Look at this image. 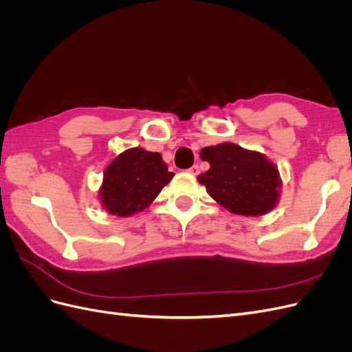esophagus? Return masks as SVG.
<instances>
[{
	"mask_svg": "<svg viewBox=\"0 0 352 352\" xmlns=\"http://www.w3.org/2000/svg\"><path fill=\"white\" fill-rule=\"evenodd\" d=\"M188 172H189L190 175H194V176H197V175L199 173V167H198V164H194L192 167H190V168H188Z\"/></svg>",
	"mask_w": 352,
	"mask_h": 352,
	"instance_id": "1",
	"label": "esophagus"
}]
</instances>
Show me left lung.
Here are the masks:
<instances>
[{
	"label": "left lung",
	"mask_w": 352,
	"mask_h": 352,
	"mask_svg": "<svg viewBox=\"0 0 352 352\" xmlns=\"http://www.w3.org/2000/svg\"><path fill=\"white\" fill-rule=\"evenodd\" d=\"M199 155L210 163V168L198 176V182L230 212L261 216L276 206L279 172L263 154L228 142L202 148Z\"/></svg>",
	"instance_id": "8db88e82"
}]
</instances>
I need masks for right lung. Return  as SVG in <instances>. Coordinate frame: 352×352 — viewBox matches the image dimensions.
Returning a JSON list of instances; mask_svg holds the SVG:
<instances>
[{"mask_svg": "<svg viewBox=\"0 0 352 352\" xmlns=\"http://www.w3.org/2000/svg\"><path fill=\"white\" fill-rule=\"evenodd\" d=\"M173 176L158 153L132 148L105 168L100 199L111 214L132 216L150 206Z\"/></svg>", "mask_w": 352, "mask_h": 352, "instance_id": "add662e5", "label": "right lung"}]
</instances>
